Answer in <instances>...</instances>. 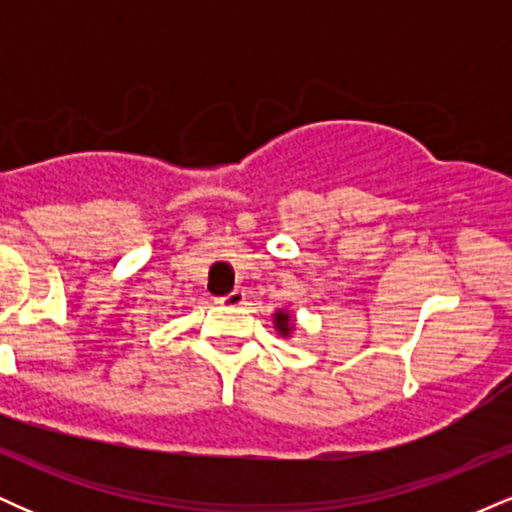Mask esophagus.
Returning a JSON list of instances; mask_svg holds the SVG:
<instances>
[{
	"instance_id": "obj_1",
	"label": "esophagus",
	"mask_w": 512,
	"mask_h": 512,
	"mask_svg": "<svg viewBox=\"0 0 512 512\" xmlns=\"http://www.w3.org/2000/svg\"><path fill=\"white\" fill-rule=\"evenodd\" d=\"M216 301H219L221 305H228V308H238V305L245 303V293L236 289V291L226 293V296H219Z\"/></svg>"
}]
</instances>
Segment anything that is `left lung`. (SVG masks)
<instances>
[{"label": "left lung", "mask_w": 512, "mask_h": 512, "mask_svg": "<svg viewBox=\"0 0 512 512\" xmlns=\"http://www.w3.org/2000/svg\"><path fill=\"white\" fill-rule=\"evenodd\" d=\"M274 330L281 334V337H291L293 330H296V320L289 310H276L274 313Z\"/></svg>", "instance_id": "1"}]
</instances>
